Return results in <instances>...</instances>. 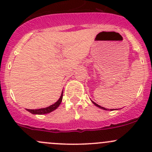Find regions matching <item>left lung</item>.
Instances as JSON below:
<instances>
[{
    "mask_svg": "<svg viewBox=\"0 0 152 152\" xmlns=\"http://www.w3.org/2000/svg\"><path fill=\"white\" fill-rule=\"evenodd\" d=\"M91 102H92V103H94V104L95 106H96V107H99V108L102 109V110H109V109H106V108H104V107H100V105H98L97 103H95V102L93 101V100H91ZM112 110V111H113V110H113V109H112V110Z\"/></svg>",
    "mask_w": 152,
    "mask_h": 152,
    "instance_id": "1",
    "label": "left lung"
}]
</instances>
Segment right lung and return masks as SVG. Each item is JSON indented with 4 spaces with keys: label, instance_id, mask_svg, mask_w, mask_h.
<instances>
[{
    "label": "right lung",
    "instance_id": "add662e5",
    "mask_svg": "<svg viewBox=\"0 0 152 152\" xmlns=\"http://www.w3.org/2000/svg\"><path fill=\"white\" fill-rule=\"evenodd\" d=\"M62 97H63V90L61 94V96H60L59 99L57 100L55 103L50 105L49 107H45V108H41V109H37V110H29V109H26V110L29 111V113H31L32 114H37V115H43V114H47L49 113L54 111L55 110L59 107V105L61 104V101H62Z\"/></svg>",
    "mask_w": 152,
    "mask_h": 152
}]
</instances>
